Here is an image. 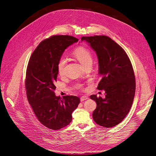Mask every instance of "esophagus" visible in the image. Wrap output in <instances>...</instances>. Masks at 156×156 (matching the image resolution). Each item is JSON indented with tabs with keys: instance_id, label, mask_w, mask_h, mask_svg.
Segmentation results:
<instances>
[{
	"instance_id": "34e87169",
	"label": "esophagus",
	"mask_w": 156,
	"mask_h": 156,
	"mask_svg": "<svg viewBox=\"0 0 156 156\" xmlns=\"http://www.w3.org/2000/svg\"><path fill=\"white\" fill-rule=\"evenodd\" d=\"M88 97L87 96H83L80 98V100H81V101H83L84 100H88Z\"/></svg>"
}]
</instances>
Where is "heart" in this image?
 <instances>
[{"mask_svg":"<svg viewBox=\"0 0 156 156\" xmlns=\"http://www.w3.org/2000/svg\"><path fill=\"white\" fill-rule=\"evenodd\" d=\"M73 55L83 66L89 63H92L93 62V56L91 51L84 47L80 46L75 48L73 51ZM66 62V60L64 57H61L59 59L57 63V69L59 74H63ZM78 87L80 88L81 86L79 85Z\"/></svg>","mask_w":156,"mask_h":156,"instance_id":"obj_1","label":"heart"}]
</instances>
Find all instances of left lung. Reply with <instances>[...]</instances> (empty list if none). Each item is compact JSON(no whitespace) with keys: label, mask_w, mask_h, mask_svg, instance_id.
Here are the masks:
<instances>
[{"label":"left lung","mask_w":156,"mask_h":156,"mask_svg":"<svg viewBox=\"0 0 156 156\" xmlns=\"http://www.w3.org/2000/svg\"><path fill=\"white\" fill-rule=\"evenodd\" d=\"M96 51L98 73L101 80L98 90L105 91V98L90 96L96 103L93 112L96 123L105 127L119 124L128 114L136 91V80L131 61L123 48L105 35L83 37Z\"/></svg>","instance_id":"left-lung-1"}]
</instances>
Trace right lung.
<instances>
[{"mask_svg": "<svg viewBox=\"0 0 156 156\" xmlns=\"http://www.w3.org/2000/svg\"><path fill=\"white\" fill-rule=\"evenodd\" d=\"M78 41L72 36H52L40 42L28 63L25 79L28 101L38 121L50 129L59 130L68 125L80 102L78 96L61 98L54 92L58 62L65 50Z\"/></svg>", "mask_w": 156, "mask_h": 156, "instance_id": "add662e5", "label": "right lung"}]
</instances>
